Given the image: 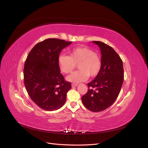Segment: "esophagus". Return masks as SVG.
<instances>
[{
    "mask_svg": "<svg viewBox=\"0 0 148 148\" xmlns=\"http://www.w3.org/2000/svg\"><path fill=\"white\" fill-rule=\"evenodd\" d=\"M78 86L77 84H75V83L71 84V86H72V87H76V86Z\"/></svg>",
    "mask_w": 148,
    "mask_h": 148,
    "instance_id": "34e87169",
    "label": "esophagus"
}]
</instances>
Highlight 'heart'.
<instances>
[{
  "label": "heart",
  "instance_id": "1",
  "mask_svg": "<svg viewBox=\"0 0 148 148\" xmlns=\"http://www.w3.org/2000/svg\"><path fill=\"white\" fill-rule=\"evenodd\" d=\"M77 64L79 70L69 75L67 81L78 83L86 81L89 76L96 77L101 70L102 62L100 57L87 47L74 48L69 52V56L62 54L58 59L59 69L65 74L72 72Z\"/></svg>",
  "mask_w": 148,
  "mask_h": 148
}]
</instances>
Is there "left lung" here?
<instances>
[{
  "instance_id": "8db88e82",
  "label": "left lung",
  "mask_w": 148,
  "mask_h": 148,
  "mask_svg": "<svg viewBox=\"0 0 148 148\" xmlns=\"http://www.w3.org/2000/svg\"><path fill=\"white\" fill-rule=\"evenodd\" d=\"M92 42L101 50V70L88 83L89 89L82 100L88 110L101 112L112 105L119 95L124 77L123 62L112 47L101 41Z\"/></svg>"
}]
</instances>
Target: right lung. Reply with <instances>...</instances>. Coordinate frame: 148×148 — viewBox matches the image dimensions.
I'll return each mask as SVG.
<instances>
[{
    "label": "right lung",
    "instance_id": "right-lung-1",
    "mask_svg": "<svg viewBox=\"0 0 148 148\" xmlns=\"http://www.w3.org/2000/svg\"><path fill=\"white\" fill-rule=\"evenodd\" d=\"M72 42L50 38L38 43L29 52L23 70L24 84L30 98L40 108L56 110L63 106L71 83L60 73L58 59Z\"/></svg>",
    "mask_w": 148,
    "mask_h": 148
}]
</instances>
